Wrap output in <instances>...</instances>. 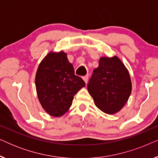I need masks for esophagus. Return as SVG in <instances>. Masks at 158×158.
<instances>
[{"mask_svg":"<svg viewBox=\"0 0 158 158\" xmlns=\"http://www.w3.org/2000/svg\"><path fill=\"white\" fill-rule=\"evenodd\" d=\"M83 81H85V83L87 84L88 81V75H85V76L83 77Z\"/></svg>","mask_w":158,"mask_h":158,"instance_id":"esophagus-1","label":"esophagus"}]
</instances>
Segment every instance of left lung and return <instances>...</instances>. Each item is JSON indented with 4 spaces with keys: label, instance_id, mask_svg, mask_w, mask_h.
Segmentation results:
<instances>
[{
    "label": "left lung",
    "instance_id": "obj_1",
    "mask_svg": "<svg viewBox=\"0 0 158 158\" xmlns=\"http://www.w3.org/2000/svg\"><path fill=\"white\" fill-rule=\"evenodd\" d=\"M131 87L128 70L119 58L114 56L100 58L88 82V90L101 111L114 114L127 102Z\"/></svg>",
    "mask_w": 158,
    "mask_h": 158
}]
</instances>
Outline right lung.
<instances>
[{
    "label": "right lung",
    "instance_id": "add662e5",
    "mask_svg": "<svg viewBox=\"0 0 158 158\" xmlns=\"http://www.w3.org/2000/svg\"><path fill=\"white\" fill-rule=\"evenodd\" d=\"M74 72L67 54L62 51L50 52L39 64L35 77L36 94L42 107L50 116L64 115L75 95L85 85Z\"/></svg>",
    "mask_w": 158,
    "mask_h": 158
}]
</instances>
